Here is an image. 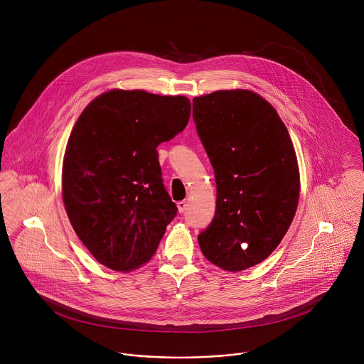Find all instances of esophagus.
Instances as JSON below:
<instances>
[{
    "label": "esophagus",
    "mask_w": 364,
    "mask_h": 364,
    "mask_svg": "<svg viewBox=\"0 0 364 364\" xmlns=\"http://www.w3.org/2000/svg\"><path fill=\"white\" fill-rule=\"evenodd\" d=\"M176 206H178V211H179V213H185L186 208H188V203H186L185 200H182V202H178Z\"/></svg>",
    "instance_id": "obj_1"
}]
</instances>
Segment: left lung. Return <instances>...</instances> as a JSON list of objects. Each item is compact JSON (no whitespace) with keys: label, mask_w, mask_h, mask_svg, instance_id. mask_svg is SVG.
Returning a JSON list of instances; mask_svg holds the SVG:
<instances>
[{"label":"left lung","mask_w":364,"mask_h":364,"mask_svg":"<svg viewBox=\"0 0 364 364\" xmlns=\"http://www.w3.org/2000/svg\"><path fill=\"white\" fill-rule=\"evenodd\" d=\"M193 119L215 175V214L198 237L203 255L227 272L266 259L299 206L300 171L276 109L250 90L193 98Z\"/></svg>","instance_id":"8db88e82"}]
</instances>
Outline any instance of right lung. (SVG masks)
I'll return each instance as SVG.
<instances>
[{
	"instance_id": "obj_1",
	"label": "right lung",
	"mask_w": 364,
	"mask_h": 364,
	"mask_svg": "<svg viewBox=\"0 0 364 364\" xmlns=\"http://www.w3.org/2000/svg\"><path fill=\"white\" fill-rule=\"evenodd\" d=\"M189 117L186 97L110 90L77 119L61 195L75 234L101 264L127 273L156 254L178 210L164 188L156 147Z\"/></svg>"
}]
</instances>
